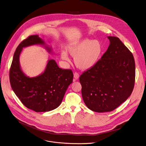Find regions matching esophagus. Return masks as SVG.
Masks as SVG:
<instances>
[{"label": "esophagus", "instance_id": "34e87169", "mask_svg": "<svg viewBox=\"0 0 146 146\" xmlns=\"http://www.w3.org/2000/svg\"><path fill=\"white\" fill-rule=\"evenodd\" d=\"M79 77H80V75L78 73L76 72L74 73V81H76V80H78Z\"/></svg>", "mask_w": 146, "mask_h": 146}]
</instances>
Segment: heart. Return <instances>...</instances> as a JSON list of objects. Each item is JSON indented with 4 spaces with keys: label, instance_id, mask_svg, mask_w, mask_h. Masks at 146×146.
<instances>
[{
    "label": "heart",
    "instance_id": "obj_1",
    "mask_svg": "<svg viewBox=\"0 0 146 146\" xmlns=\"http://www.w3.org/2000/svg\"><path fill=\"white\" fill-rule=\"evenodd\" d=\"M67 49L69 54L74 57L76 65L82 70H88L98 63L104 48L100 41L84 38L69 44ZM60 56L62 59L69 61V58L66 51L63 50Z\"/></svg>",
    "mask_w": 146,
    "mask_h": 146
}]
</instances>
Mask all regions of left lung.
I'll list each match as a JSON object with an SVG mask.
<instances>
[{"label":"left lung","mask_w":146,"mask_h":146,"mask_svg":"<svg viewBox=\"0 0 146 146\" xmlns=\"http://www.w3.org/2000/svg\"><path fill=\"white\" fill-rule=\"evenodd\" d=\"M106 51L80 77L87 107L97 113L111 111L124 102L133 90L135 66L133 54L120 39L108 36Z\"/></svg>","instance_id":"left-lung-1"}]
</instances>
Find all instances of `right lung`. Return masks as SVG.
<instances>
[{
    "label": "right lung",
    "instance_id": "right-lung-1",
    "mask_svg": "<svg viewBox=\"0 0 146 146\" xmlns=\"http://www.w3.org/2000/svg\"><path fill=\"white\" fill-rule=\"evenodd\" d=\"M40 45L49 53L51 46L38 35H32L18 46L13 55L9 72L11 87L22 103L35 112H47L59 106L68 86L72 83L73 74L70 69L60 68L55 60H48L44 71L37 76L30 77L22 70L19 62L23 49Z\"/></svg>",
    "mask_w": 146,
    "mask_h": 146
}]
</instances>
